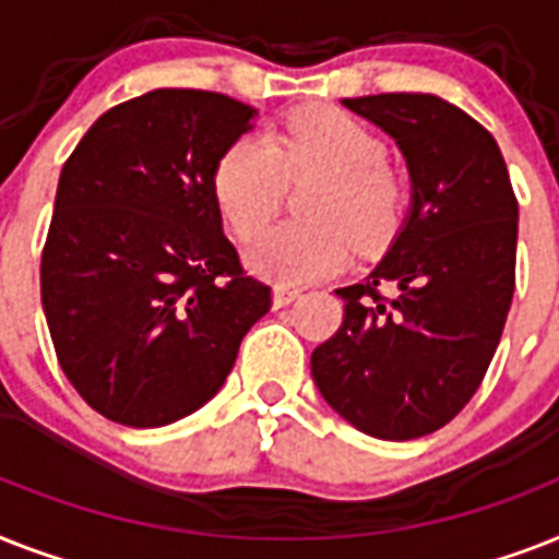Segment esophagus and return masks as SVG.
<instances>
[{"label":"esophagus","mask_w":559,"mask_h":559,"mask_svg":"<svg viewBox=\"0 0 559 559\" xmlns=\"http://www.w3.org/2000/svg\"><path fill=\"white\" fill-rule=\"evenodd\" d=\"M301 295V289L295 287V284H275V289H272V298H275V307H284V304L295 301Z\"/></svg>","instance_id":"34e87169"}]
</instances>
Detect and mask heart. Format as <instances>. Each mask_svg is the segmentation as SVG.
I'll return each mask as SVG.
<instances>
[{
    "label": "heart",
    "mask_w": 559,
    "mask_h": 559,
    "mask_svg": "<svg viewBox=\"0 0 559 559\" xmlns=\"http://www.w3.org/2000/svg\"><path fill=\"white\" fill-rule=\"evenodd\" d=\"M319 175L304 224H272L247 243V264L266 278L301 284L338 270L350 240L358 249L384 247L405 212V180L388 160L373 129L333 106H310L281 122L275 143L240 134L212 169V194L247 238L278 209L284 180Z\"/></svg>",
    "instance_id": "heart-1"
}]
</instances>
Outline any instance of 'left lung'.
<instances>
[{
    "label": "left lung",
    "instance_id": "left-lung-1",
    "mask_svg": "<svg viewBox=\"0 0 559 559\" xmlns=\"http://www.w3.org/2000/svg\"><path fill=\"white\" fill-rule=\"evenodd\" d=\"M344 106L396 140L413 203L388 255L335 289L344 321L312 350L335 413L376 439L428 437L468 405L491 365L516 270V198L491 131L433 94Z\"/></svg>",
    "mask_w": 559,
    "mask_h": 559
}]
</instances>
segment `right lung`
<instances>
[{"label": "right lung", "mask_w": 559, "mask_h": 559, "mask_svg": "<svg viewBox=\"0 0 559 559\" xmlns=\"http://www.w3.org/2000/svg\"><path fill=\"white\" fill-rule=\"evenodd\" d=\"M252 115L215 91H148L108 108L62 166L43 310L62 373L106 419L160 428L206 405L270 312L212 194Z\"/></svg>", "instance_id": "add662e5"}]
</instances>
